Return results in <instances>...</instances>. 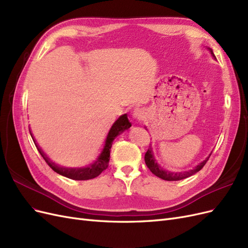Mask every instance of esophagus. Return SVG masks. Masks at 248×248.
Segmentation results:
<instances>
[{"instance_id": "esophagus-1", "label": "esophagus", "mask_w": 248, "mask_h": 248, "mask_svg": "<svg viewBox=\"0 0 248 248\" xmlns=\"http://www.w3.org/2000/svg\"><path fill=\"white\" fill-rule=\"evenodd\" d=\"M132 116H133V118L134 119H137V120H140V119H142L144 118V111H142L141 109H140V108H137V109H134L133 110V114H132Z\"/></svg>"}]
</instances>
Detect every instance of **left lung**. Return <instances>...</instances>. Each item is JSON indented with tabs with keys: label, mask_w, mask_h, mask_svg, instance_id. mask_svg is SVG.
Masks as SVG:
<instances>
[{
	"label": "left lung",
	"mask_w": 248,
	"mask_h": 248,
	"mask_svg": "<svg viewBox=\"0 0 248 248\" xmlns=\"http://www.w3.org/2000/svg\"><path fill=\"white\" fill-rule=\"evenodd\" d=\"M210 50H211V49H210ZM211 54L213 55L212 50H211ZM210 155H211V154H210ZM210 155H209V157H210ZM209 157H207V158L204 161H202L200 164H198L196 168H193L190 170L183 171V172H170L169 170H162L158 166V164H157V162L155 161L154 156H153L152 148H151V146H149L148 151L145 154V162L147 164V167L149 168V170H151L155 176L159 177L160 179L166 180V181H179V180H182V179H185L187 177H190V176L196 174V172H198L199 170H201L202 168H204L206 162L208 161Z\"/></svg>",
	"instance_id": "left-lung-1"
}]
</instances>
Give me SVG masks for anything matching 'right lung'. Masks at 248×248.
<instances>
[{
	"instance_id": "1",
	"label": "right lung",
	"mask_w": 248,
	"mask_h": 248,
	"mask_svg": "<svg viewBox=\"0 0 248 248\" xmlns=\"http://www.w3.org/2000/svg\"><path fill=\"white\" fill-rule=\"evenodd\" d=\"M130 126H131V123L128 121V118H127L126 114L120 117L117 121L112 124L111 128L109 129L106 140V144H104V148L102 150L101 154L98 156V158L96 159L94 163L90 164L89 167H86V168L70 169V168H61L57 166V164H55L54 162H51L48 157H46V155L42 152V150L37 146L34 138L32 139L35 142L37 149H38L39 153L43 157V159L46 160V162L52 169V170H55L56 172H58V174L72 180H90V179L98 177L104 170L108 169L112 141H114V140L116 139V137L119 136V134H121L123 131L130 128ZM30 133H31V131H30Z\"/></svg>"
}]
</instances>
